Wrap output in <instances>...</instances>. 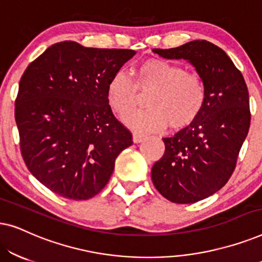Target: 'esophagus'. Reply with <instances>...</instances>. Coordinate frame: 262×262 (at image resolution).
<instances>
[{
    "label": "esophagus",
    "mask_w": 262,
    "mask_h": 262,
    "mask_svg": "<svg viewBox=\"0 0 262 262\" xmlns=\"http://www.w3.org/2000/svg\"><path fill=\"white\" fill-rule=\"evenodd\" d=\"M132 139H134V143H141L145 139V136L139 135V134H134L132 135Z\"/></svg>",
    "instance_id": "esophagus-1"
}]
</instances>
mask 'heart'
<instances>
[{
	"mask_svg": "<svg viewBox=\"0 0 262 262\" xmlns=\"http://www.w3.org/2000/svg\"><path fill=\"white\" fill-rule=\"evenodd\" d=\"M146 94L148 110L125 118V124L139 132L161 131L191 125L205 106L206 87L198 74L188 73L180 64L150 58L136 69L135 81L124 73L114 74L107 83L108 105L118 117H125L139 102V93Z\"/></svg>",
	"mask_w": 262,
	"mask_h": 262,
	"instance_id": "obj_1",
	"label": "heart"
}]
</instances>
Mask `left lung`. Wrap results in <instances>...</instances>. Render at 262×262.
Here are the masks:
<instances>
[{"label": "left lung", "mask_w": 262, "mask_h": 262, "mask_svg": "<svg viewBox=\"0 0 262 262\" xmlns=\"http://www.w3.org/2000/svg\"><path fill=\"white\" fill-rule=\"evenodd\" d=\"M152 51L188 60L205 83L202 113L173 137L163 138L166 150L151 169L152 184L164 198L196 203L220 191L235 169L250 125L248 88L227 53L210 41Z\"/></svg>", "instance_id": "1"}]
</instances>
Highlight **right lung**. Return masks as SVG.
Masks as SVG:
<instances>
[{
	"instance_id": "1",
	"label": "right lung",
	"mask_w": 262,
	"mask_h": 262,
	"mask_svg": "<svg viewBox=\"0 0 262 262\" xmlns=\"http://www.w3.org/2000/svg\"><path fill=\"white\" fill-rule=\"evenodd\" d=\"M134 50L60 41L25 70L15 100L20 149L32 175L63 198L87 200L108 182L131 132L113 116L107 83Z\"/></svg>"
}]
</instances>
